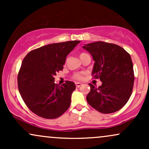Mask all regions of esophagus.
Returning <instances> with one entry per match:
<instances>
[{"instance_id":"obj_1","label":"esophagus","mask_w":149,"mask_h":149,"mask_svg":"<svg viewBox=\"0 0 149 149\" xmlns=\"http://www.w3.org/2000/svg\"><path fill=\"white\" fill-rule=\"evenodd\" d=\"M81 85H82L81 83H76V86L77 88H79V87L81 86Z\"/></svg>"}]
</instances>
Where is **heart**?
Wrapping results in <instances>:
<instances>
[{
    "instance_id": "1",
    "label": "heart",
    "mask_w": 149,
    "mask_h": 149,
    "mask_svg": "<svg viewBox=\"0 0 149 149\" xmlns=\"http://www.w3.org/2000/svg\"><path fill=\"white\" fill-rule=\"evenodd\" d=\"M85 53H81L80 55V57H81V56H83V54H85ZM73 78L76 80H81L82 78H83V75L81 74V73H75L74 75H73Z\"/></svg>"
}]
</instances>
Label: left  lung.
<instances>
[{
	"instance_id": "1",
	"label": "left lung",
	"mask_w": 149,
	"mask_h": 149,
	"mask_svg": "<svg viewBox=\"0 0 149 149\" xmlns=\"http://www.w3.org/2000/svg\"><path fill=\"white\" fill-rule=\"evenodd\" d=\"M92 56L95 64L92 75L102 84L91 83L87 101L92 108L102 113L118 111L130 97L134 85V70L130 55L116 44L98 41L83 46Z\"/></svg>"
}]
</instances>
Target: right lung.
<instances>
[{"label": "right lung", "instance_id": "obj_1", "mask_svg": "<svg viewBox=\"0 0 149 149\" xmlns=\"http://www.w3.org/2000/svg\"><path fill=\"white\" fill-rule=\"evenodd\" d=\"M79 40L44 45L31 51L22 61L17 76L18 88L27 107L40 117L57 118L71 104L74 83H54L56 73L63 70L66 57Z\"/></svg>", "mask_w": 149, "mask_h": 149}]
</instances>
